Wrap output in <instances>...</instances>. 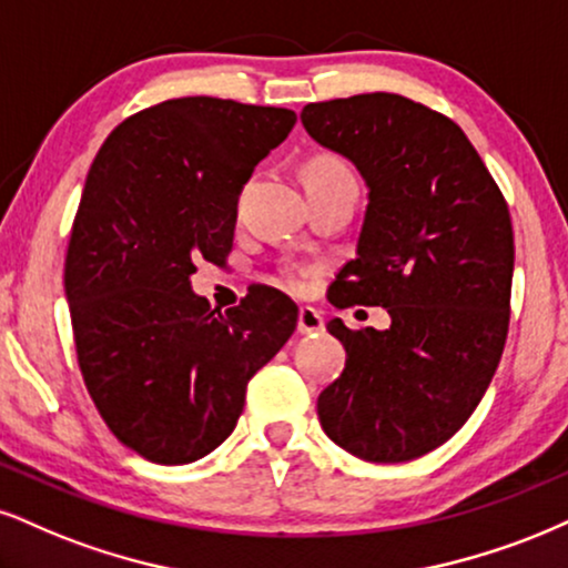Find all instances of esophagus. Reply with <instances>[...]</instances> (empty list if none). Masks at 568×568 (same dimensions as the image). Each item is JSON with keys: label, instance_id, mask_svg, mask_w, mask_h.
<instances>
[{"label": "esophagus", "instance_id": "obj_1", "mask_svg": "<svg viewBox=\"0 0 568 568\" xmlns=\"http://www.w3.org/2000/svg\"><path fill=\"white\" fill-rule=\"evenodd\" d=\"M297 332L300 334H318L324 332V316L316 311V307H300L297 316Z\"/></svg>", "mask_w": 568, "mask_h": 568}]
</instances>
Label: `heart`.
<instances>
[{"instance_id": "heart-1", "label": "heart", "mask_w": 568, "mask_h": 568, "mask_svg": "<svg viewBox=\"0 0 568 568\" xmlns=\"http://www.w3.org/2000/svg\"><path fill=\"white\" fill-rule=\"evenodd\" d=\"M303 184L305 189H318V186H332V184H355L353 171H349L345 160L332 152H318L303 165ZM297 273L290 276V284H297Z\"/></svg>"}]
</instances>
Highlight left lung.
Here are the masks:
<instances>
[{
	"mask_svg": "<svg viewBox=\"0 0 568 568\" xmlns=\"http://www.w3.org/2000/svg\"><path fill=\"white\" fill-rule=\"evenodd\" d=\"M313 142L347 158L368 205L334 305H382L384 332L326 324L342 376L318 395L326 437L403 464L453 437L493 382L508 334L514 229L498 184L450 118L400 94L313 102Z\"/></svg>",
	"mask_w": 568,
	"mask_h": 568,
	"instance_id": "obj_1",
	"label": "left lung"
}]
</instances>
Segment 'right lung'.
<instances>
[{
	"label": "right lung",
	"mask_w": 568,
	"mask_h": 568,
	"mask_svg": "<svg viewBox=\"0 0 568 568\" xmlns=\"http://www.w3.org/2000/svg\"><path fill=\"white\" fill-rule=\"evenodd\" d=\"M295 123L181 97L123 121L89 168L65 257L75 353L104 424L152 464L213 453L295 332L297 305L268 286L226 313L192 290L194 263L229 255L244 184Z\"/></svg>",
	"instance_id": "right-lung-1"
}]
</instances>
